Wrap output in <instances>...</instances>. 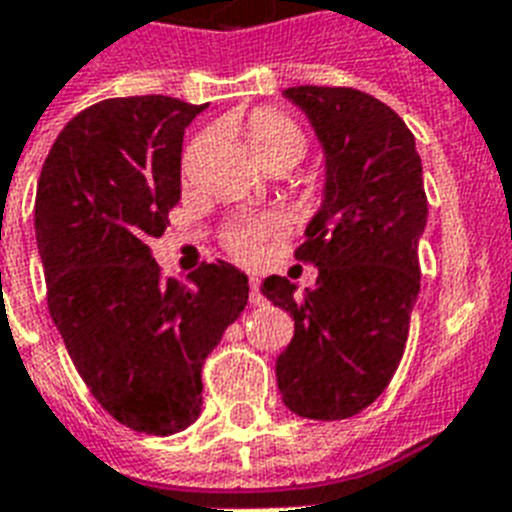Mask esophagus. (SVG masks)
<instances>
[{
	"instance_id": "obj_1",
	"label": "esophagus",
	"mask_w": 512,
	"mask_h": 512,
	"mask_svg": "<svg viewBox=\"0 0 512 512\" xmlns=\"http://www.w3.org/2000/svg\"><path fill=\"white\" fill-rule=\"evenodd\" d=\"M249 302L252 305H260L263 302V294H260V281L255 276L249 278Z\"/></svg>"
}]
</instances>
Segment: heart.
<instances>
[{
	"mask_svg": "<svg viewBox=\"0 0 512 512\" xmlns=\"http://www.w3.org/2000/svg\"><path fill=\"white\" fill-rule=\"evenodd\" d=\"M244 136H247L249 149L255 152V157L263 162L265 168L281 160L294 165L299 157L305 155L307 147V136L297 120L289 118L286 112L273 110V107L252 112L247 126H244ZM276 231L278 226L270 218L239 220L223 231V244L239 260H255L263 252L265 242L276 236Z\"/></svg>",
	"mask_w": 512,
	"mask_h": 512,
	"instance_id": "heart-1",
	"label": "heart"
}]
</instances>
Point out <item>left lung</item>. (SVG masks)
<instances>
[{
    "instance_id": "obj_1",
    "label": "left lung",
    "mask_w": 512,
    "mask_h": 512,
    "mask_svg": "<svg viewBox=\"0 0 512 512\" xmlns=\"http://www.w3.org/2000/svg\"><path fill=\"white\" fill-rule=\"evenodd\" d=\"M326 152V197L294 257L318 268L297 297L289 278L263 294L294 321L276 360L284 405L313 421H342L384 392L402 360L421 289L418 239L429 202L415 136L389 105L347 86L284 91Z\"/></svg>"
}]
</instances>
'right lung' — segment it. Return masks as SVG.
Returning <instances> with one entry per match:
<instances>
[{"mask_svg": "<svg viewBox=\"0 0 512 512\" xmlns=\"http://www.w3.org/2000/svg\"><path fill=\"white\" fill-rule=\"evenodd\" d=\"M205 107L162 94L86 107L36 189L49 315L94 400L139 434L197 421L205 357L249 297L234 265L202 263L181 284L149 249L181 199L184 128Z\"/></svg>", "mask_w": 512, "mask_h": 512, "instance_id": "add662e5", "label": "right lung"}]
</instances>
